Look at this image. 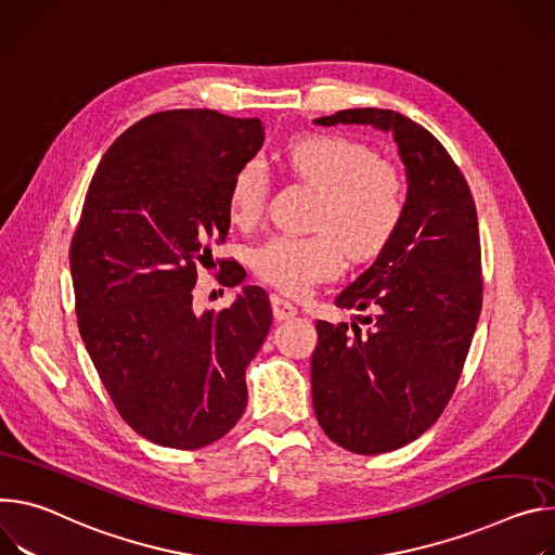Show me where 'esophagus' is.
I'll return each mask as SVG.
<instances>
[{"label":"esophagus","instance_id":"34e87169","mask_svg":"<svg viewBox=\"0 0 555 555\" xmlns=\"http://www.w3.org/2000/svg\"><path fill=\"white\" fill-rule=\"evenodd\" d=\"M271 309H273V318L278 322H286L297 315V306L280 295H271Z\"/></svg>","mask_w":555,"mask_h":555}]
</instances>
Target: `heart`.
<instances>
[{
	"mask_svg": "<svg viewBox=\"0 0 555 555\" xmlns=\"http://www.w3.org/2000/svg\"><path fill=\"white\" fill-rule=\"evenodd\" d=\"M288 169L320 190L313 235H273L254 251V271L291 295L339 275L346 251L352 260L377 256L390 242L405 211L399 169L348 137L309 134L284 152ZM269 178L258 160L237 169L229 190L231 220L256 224L267 207Z\"/></svg>",
	"mask_w": 555,
	"mask_h": 555,
	"instance_id": "b5f03b06",
	"label": "heart"
}]
</instances>
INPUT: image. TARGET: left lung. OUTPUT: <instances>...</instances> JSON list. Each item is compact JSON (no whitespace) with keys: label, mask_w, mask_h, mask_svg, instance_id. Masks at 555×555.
Instances as JSON below:
<instances>
[{"label":"left lung","mask_w":555,"mask_h":555,"mask_svg":"<svg viewBox=\"0 0 555 555\" xmlns=\"http://www.w3.org/2000/svg\"><path fill=\"white\" fill-rule=\"evenodd\" d=\"M315 126H373L392 134L405 167V211L377 260L335 299L373 309L352 322L320 320L311 357L313 408L324 433L357 454L399 450L433 427L461 377L478 324V218L461 169L412 118L352 107ZM361 320V318H359Z\"/></svg>","instance_id":"left-lung-1"}]
</instances>
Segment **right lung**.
Returning <instances> with one entry per match:
<instances>
[{"mask_svg": "<svg viewBox=\"0 0 555 555\" xmlns=\"http://www.w3.org/2000/svg\"><path fill=\"white\" fill-rule=\"evenodd\" d=\"M264 143L260 118L167 109L101 158L70 246L79 333L116 410L147 441L198 450L237 423L244 371L273 313L260 286L194 311L209 240H224L231 180ZM235 264L224 286L244 282Z\"/></svg>", "mask_w": 555, "mask_h": 555, "instance_id": "1", "label": "right lung"}]
</instances>
